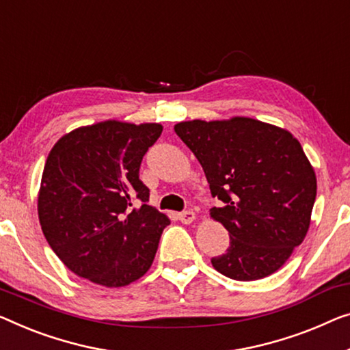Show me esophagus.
Returning a JSON list of instances; mask_svg holds the SVG:
<instances>
[{
  "label": "esophagus",
  "instance_id": "obj_1",
  "mask_svg": "<svg viewBox=\"0 0 350 350\" xmlns=\"http://www.w3.org/2000/svg\"><path fill=\"white\" fill-rule=\"evenodd\" d=\"M179 220L182 221V223H185V225H189V223H193L196 220V213L193 212V211H185V212H182V213H179Z\"/></svg>",
  "mask_w": 350,
  "mask_h": 350
}]
</instances>
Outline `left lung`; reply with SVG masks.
<instances>
[{
    "label": "left lung",
    "instance_id": "8db88e82",
    "mask_svg": "<svg viewBox=\"0 0 350 350\" xmlns=\"http://www.w3.org/2000/svg\"><path fill=\"white\" fill-rule=\"evenodd\" d=\"M174 132L204 170L212 196L223 201L211 217L229 232L217 272L237 281L275 273L304 242L317 180L301 144L286 129L234 116L184 121Z\"/></svg>",
    "mask_w": 350,
    "mask_h": 350
}]
</instances>
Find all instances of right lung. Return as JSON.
<instances>
[{
  "label": "right lung",
  "mask_w": 350,
  "mask_h": 350,
  "mask_svg": "<svg viewBox=\"0 0 350 350\" xmlns=\"http://www.w3.org/2000/svg\"><path fill=\"white\" fill-rule=\"evenodd\" d=\"M161 130L157 122L108 119L72 130L51 148L38 195L39 221L75 275L122 288L152 265L170 218L148 204L139 165ZM135 199L144 204L135 208Z\"/></svg>",
  "instance_id": "1"
}]
</instances>
